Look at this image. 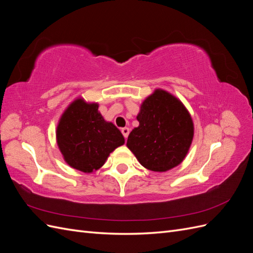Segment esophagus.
<instances>
[{
	"instance_id": "obj_1",
	"label": "esophagus",
	"mask_w": 253,
	"mask_h": 253,
	"mask_svg": "<svg viewBox=\"0 0 253 253\" xmlns=\"http://www.w3.org/2000/svg\"><path fill=\"white\" fill-rule=\"evenodd\" d=\"M121 133H122V135L125 136V138H127V136L129 134V128L128 127H122L121 128Z\"/></svg>"
}]
</instances>
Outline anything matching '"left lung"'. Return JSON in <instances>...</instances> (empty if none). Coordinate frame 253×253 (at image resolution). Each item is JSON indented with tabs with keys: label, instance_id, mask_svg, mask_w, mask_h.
Returning a JSON list of instances; mask_svg holds the SVG:
<instances>
[{
	"label": "left lung",
	"instance_id": "1",
	"mask_svg": "<svg viewBox=\"0 0 253 253\" xmlns=\"http://www.w3.org/2000/svg\"><path fill=\"white\" fill-rule=\"evenodd\" d=\"M139 126L129 133L126 147L145 169L166 172L186 158L194 136L192 117L177 97L156 88L137 115Z\"/></svg>",
	"mask_w": 253,
	"mask_h": 253
}]
</instances>
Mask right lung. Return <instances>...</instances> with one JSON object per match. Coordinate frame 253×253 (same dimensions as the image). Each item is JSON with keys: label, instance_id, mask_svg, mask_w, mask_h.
<instances>
[{"label": "right lung", "instance_id": "1", "mask_svg": "<svg viewBox=\"0 0 253 253\" xmlns=\"http://www.w3.org/2000/svg\"><path fill=\"white\" fill-rule=\"evenodd\" d=\"M98 108L97 102L76 98L61 115L56 129L64 162L87 174L100 169L111 153L125 144L124 135L113 122L103 118Z\"/></svg>", "mask_w": 253, "mask_h": 253}]
</instances>
